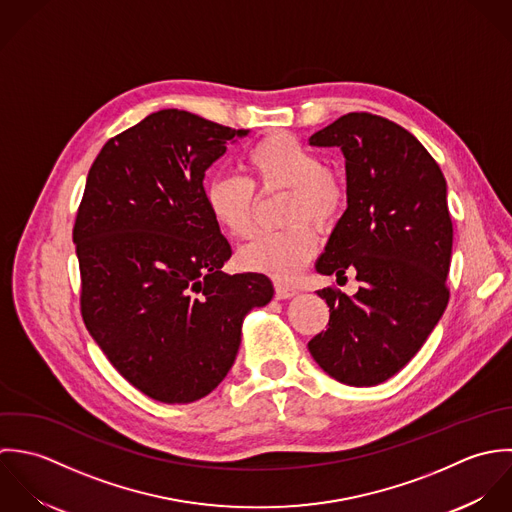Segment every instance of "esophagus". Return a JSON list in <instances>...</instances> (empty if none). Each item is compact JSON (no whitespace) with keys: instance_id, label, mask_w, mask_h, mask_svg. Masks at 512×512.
I'll list each match as a JSON object with an SVG mask.
<instances>
[{"instance_id":"obj_1","label":"esophagus","mask_w":512,"mask_h":512,"mask_svg":"<svg viewBox=\"0 0 512 512\" xmlns=\"http://www.w3.org/2000/svg\"><path fill=\"white\" fill-rule=\"evenodd\" d=\"M295 295H297V289L287 287V285H281V283L275 285V297H277V299H293Z\"/></svg>"}]
</instances>
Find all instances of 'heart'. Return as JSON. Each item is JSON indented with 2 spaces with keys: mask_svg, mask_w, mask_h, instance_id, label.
Listing matches in <instances>:
<instances>
[{
  "mask_svg": "<svg viewBox=\"0 0 512 512\" xmlns=\"http://www.w3.org/2000/svg\"><path fill=\"white\" fill-rule=\"evenodd\" d=\"M249 182L239 176H215L205 186V205L211 219L231 237H247L253 229L255 190L261 194L287 190L283 221L291 227L257 233L237 253L245 271L261 273L277 281L295 279L314 257L318 229H330L348 204V188L342 174L322 166L318 152L287 132L261 138L245 154Z\"/></svg>",
  "mask_w": 512,
  "mask_h": 512,
  "instance_id": "heart-1",
  "label": "heart"
}]
</instances>
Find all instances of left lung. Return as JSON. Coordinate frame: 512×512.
<instances>
[{"label":"left lung","instance_id":"1","mask_svg":"<svg viewBox=\"0 0 512 512\" xmlns=\"http://www.w3.org/2000/svg\"><path fill=\"white\" fill-rule=\"evenodd\" d=\"M308 142L342 150L348 188L316 271L338 279L356 271L362 283L352 297L316 291L330 320L308 350L334 380L376 386L417 354L449 303L447 184L423 144L378 114L348 112Z\"/></svg>","mask_w":512,"mask_h":512}]
</instances>
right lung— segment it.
<instances>
[{"instance_id":"obj_1","label":"right lung","mask_w":512,"mask_h":512,"mask_svg":"<svg viewBox=\"0 0 512 512\" xmlns=\"http://www.w3.org/2000/svg\"><path fill=\"white\" fill-rule=\"evenodd\" d=\"M247 132L166 108L110 138L89 170L73 227L81 314L118 374L164 404L215 390L243 316L275 293L261 273L221 271L231 247L205 205V170Z\"/></svg>"}]
</instances>
